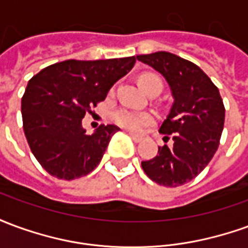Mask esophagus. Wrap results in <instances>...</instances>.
I'll use <instances>...</instances> for the list:
<instances>
[{
	"label": "esophagus",
	"instance_id": "esophagus-1",
	"mask_svg": "<svg viewBox=\"0 0 248 248\" xmlns=\"http://www.w3.org/2000/svg\"><path fill=\"white\" fill-rule=\"evenodd\" d=\"M129 135H130V137H131V138H133V140H134V142H137V143H138V142H140V140H142V138H140V135L133 134V133H129Z\"/></svg>",
	"mask_w": 248,
	"mask_h": 248
}]
</instances>
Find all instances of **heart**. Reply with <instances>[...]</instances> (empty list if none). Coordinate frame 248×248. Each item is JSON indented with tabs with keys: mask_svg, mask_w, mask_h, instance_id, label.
Returning a JSON list of instances; mask_svg holds the SVG:
<instances>
[{
	"mask_svg": "<svg viewBox=\"0 0 248 248\" xmlns=\"http://www.w3.org/2000/svg\"><path fill=\"white\" fill-rule=\"evenodd\" d=\"M140 85L146 92L154 85L162 86V81L159 79V77L154 76V74H143L140 77ZM113 119L115 124H119L124 129H127L130 131H140L142 127L150 124L154 121V117L150 113L135 111V110L122 108L114 111Z\"/></svg>",
	"mask_w": 248,
	"mask_h": 248,
	"instance_id": "b5f03b06",
	"label": "heart"
}]
</instances>
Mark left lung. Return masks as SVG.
I'll return each instance as SVG.
<instances>
[{"label":"left lung","mask_w":248,"mask_h":248,"mask_svg":"<svg viewBox=\"0 0 248 248\" xmlns=\"http://www.w3.org/2000/svg\"><path fill=\"white\" fill-rule=\"evenodd\" d=\"M158 71L170 86L174 102L159 133L174 145L158 147V154L142 162L146 175L158 185L177 187L197 177L218 150L224 124V106L218 87L195 63L156 51L137 56Z\"/></svg>","instance_id":"8db88e82"}]
</instances>
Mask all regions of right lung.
Here are the masks:
<instances>
[{"label":"right lung","instance_id":"1","mask_svg":"<svg viewBox=\"0 0 248 248\" xmlns=\"http://www.w3.org/2000/svg\"><path fill=\"white\" fill-rule=\"evenodd\" d=\"M134 63L135 57L67 60L30 79L21 102L24 131L35 159L50 175L71 181L98 166L119 127L101 124L89 135L82 119Z\"/></svg>","mask_w":248,"mask_h":248}]
</instances>
